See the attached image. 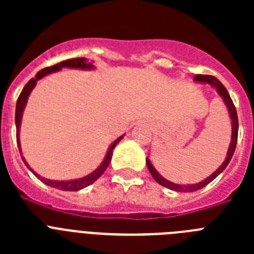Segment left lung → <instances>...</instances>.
I'll return each mask as SVG.
<instances>
[{
    "label": "left lung",
    "instance_id": "obj_1",
    "mask_svg": "<svg viewBox=\"0 0 254 254\" xmlns=\"http://www.w3.org/2000/svg\"><path fill=\"white\" fill-rule=\"evenodd\" d=\"M194 81H198V82H206V84H210L212 85L214 87H216L217 93L220 94V96L223 98L224 102H225L226 107H228L229 109V113H230V117H232V126H233V131H232V142H230V146H229V150H228V156H226L225 161L223 163V165L219 168V169L216 170L215 173H212L208 178H206L205 181L199 182V183H197V185H190V186H181V185H176V183H172V182L167 181L165 178H163V177L159 174L156 170H155V168L152 167L151 163H150L149 159H146V164H147V168H149L150 173H151L152 178L155 179V181L158 182L159 185L164 186V187L169 188V190H177V192H193V190H201V188H203L205 186H207L210 182L214 181L215 178H216L217 176H219L220 173L223 172L224 169L226 168V165L229 164V161L232 160L233 158V154H234L235 151V146H237V140H238V127H239V125H238V116H237V109H235L234 107V103H233L232 98H230V95H229L228 90H226V87L224 86L221 82L217 80L215 76H211V75H196L194 76Z\"/></svg>",
    "mask_w": 254,
    "mask_h": 254
}]
</instances>
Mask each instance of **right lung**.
Listing matches in <instances>:
<instances>
[{"instance_id":"1","label":"right lung","mask_w":254,"mask_h":254,"mask_svg":"<svg viewBox=\"0 0 254 254\" xmlns=\"http://www.w3.org/2000/svg\"><path fill=\"white\" fill-rule=\"evenodd\" d=\"M62 67H72V68L90 69V68H93L94 66L91 64H87L86 60H85V58H82V57L71 58V60L62 61V62L55 64V66L46 67V68L40 69L39 72L35 75L34 78L29 80L28 84L24 86L22 91L20 93L19 98H17L16 113H15V123H16V141H17V146H19L20 151H21V147H20V142H19V128H20V123H21L22 112H24V108H25V104H26V100H28L29 94H30V91L34 89V86L37 85V81L39 80V78L44 77V76L48 75V73H51V72H56V71H60ZM122 137H123V136H121V137H118L116 141H114L113 143H112L111 147H109V150H108L107 155H105L104 160H103V163L100 164V167L98 168V169L94 170L91 174L84 177V178L77 179V181H66V182L61 181V182H58V181H51V179H46V178H43V177H39L38 174H35V172H33V170L29 168V165L26 164L25 159L22 158V160H24V163L26 164V167H28L29 169L31 170V172L34 173L35 176H37L38 178L40 179V181L43 182V183H46V185L51 186V187H53V188H58V190H82V188L87 187V186H90L91 183H94V182H95L96 179L99 178L103 173L105 172V169H107L108 165H109V163H111L112 155H113V149L116 147L117 143L122 140Z\"/></svg>"}]
</instances>
